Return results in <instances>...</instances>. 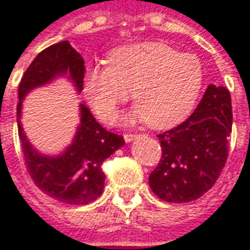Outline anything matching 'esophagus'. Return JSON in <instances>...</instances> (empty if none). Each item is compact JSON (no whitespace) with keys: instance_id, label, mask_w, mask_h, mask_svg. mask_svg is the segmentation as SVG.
<instances>
[{"instance_id":"obj_1","label":"esophagus","mask_w":250,"mask_h":250,"mask_svg":"<svg viewBox=\"0 0 250 250\" xmlns=\"http://www.w3.org/2000/svg\"><path fill=\"white\" fill-rule=\"evenodd\" d=\"M135 137L136 135H133V133H124V139H125V142H132Z\"/></svg>"}]
</instances>
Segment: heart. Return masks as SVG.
Listing matches in <instances>:
<instances>
[{
    "label": "heart",
    "instance_id": "heart-1",
    "mask_svg": "<svg viewBox=\"0 0 250 250\" xmlns=\"http://www.w3.org/2000/svg\"><path fill=\"white\" fill-rule=\"evenodd\" d=\"M107 66H92L84 75V94L95 114L111 122L120 104H137L129 120L167 128L187 118L204 84L200 58L181 54L158 42L125 46L110 53Z\"/></svg>",
    "mask_w": 250,
    "mask_h": 250
}]
</instances>
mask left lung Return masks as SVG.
Here are the masks:
<instances>
[{
	"mask_svg": "<svg viewBox=\"0 0 250 250\" xmlns=\"http://www.w3.org/2000/svg\"><path fill=\"white\" fill-rule=\"evenodd\" d=\"M233 113L226 87L208 85L189 118L159 137L161 161L149 174V187L168 203L197 200L214 187L229 156Z\"/></svg>",
	"mask_w": 250,
	"mask_h": 250,
	"instance_id": "left-lung-1",
	"label": "left lung"
}]
</instances>
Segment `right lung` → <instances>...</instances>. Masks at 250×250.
<instances>
[{
    "label": "right lung",
    "mask_w": 250,
    "mask_h": 250,
    "mask_svg": "<svg viewBox=\"0 0 250 250\" xmlns=\"http://www.w3.org/2000/svg\"><path fill=\"white\" fill-rule=\"evenodd\" d=\"M65 73H69L76 89L82 92L85 75L84 60L68 41L51 44L35 57L19 84L17 128L25 167L36 187L54 200L70 206H83L102 194L104 188L103 162L125 144L124 137L103 128L89 108L80 104L82 120L75 140L62 155L50 158L41 155L31 146L20 124L24 96L32 88Z\"/></svg>",
    "instance_id": "obj_1"
}]
</instances>
